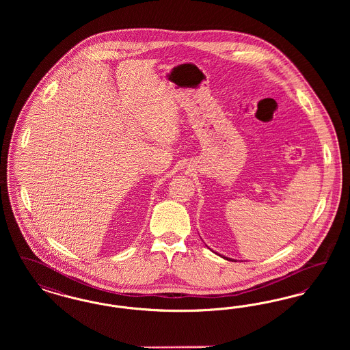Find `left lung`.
Returning <instances> with one entry per match:
<instances>
[{
	"mask_svg": "<svg viewBox=\"0 0 350 350\" xmlns=\"http://www.w3.org/2000/svg\"><path fill=\"white\" fill-rule=\"evenodd\" d=\"M219 256H220V257H223V258H226V260H228V261H230V260H232V258H228V257H224V256H221V254H219Z\"/></svg>",
	"mask_w": 350,
	"mask_h": 350,
	"instance_id": "obj_1",
	"label": "left lung"
}]
</instances>
